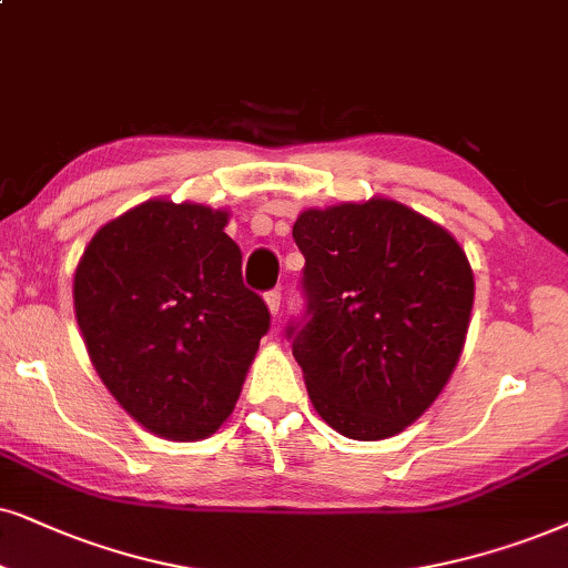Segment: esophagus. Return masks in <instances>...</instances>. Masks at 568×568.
I'll use <instances>...</instances> for the list:
<instances>
[{"instance_id":"obj_1","label":"esophagus","mask_w":568,"mask_h":568,"mask_svg":"<svg viewBox=\"0 0 568 568\" xmlns=\"http://www.w3.org/2000/svg\"><path fill=\"white\" fill-rule=\"evenodd\" d=\"M264 301H267L272 317H277V314H280V304H283V293H280V288H272V291L264 293Z\"/></svg>"}]
</instances>
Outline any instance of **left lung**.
I'll return each mask as SVG.
<instances>
[{"label": "left lung", "instance_id": "obj_1", "mask_svg": "<svg viewBox=\"0 0 568 568\" xmlns=\"http://www.w3.org/2000/svg\"><path fill=\"white\" fill-rule=\"evenodd\" d=\"M304 312L285 337L314 408L354 440L398 435L462 356L475 277L454 235L390 199L301 212Z\"/></svg>", "mask_w": 568, "mask_h": 568}]
</instances>
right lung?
<instances>
[{
    "mask_svg": "<svg viewBox=\"0 0 568 568\" xmlns=\"http://www.w3.org/2000/svg\"><path fill=\"white\" fill-rule=\"evenodd\" d=\"M227 212L146 201L106 222L75 270L85 348L149 433L201 440L231 416L270 308L241 275Z\"/></svg>",
    "mask_w": 568,
    "mask_h": 568,
    "instance_id": "obj_1",
    "label": "right lung"
}]
</instances>
